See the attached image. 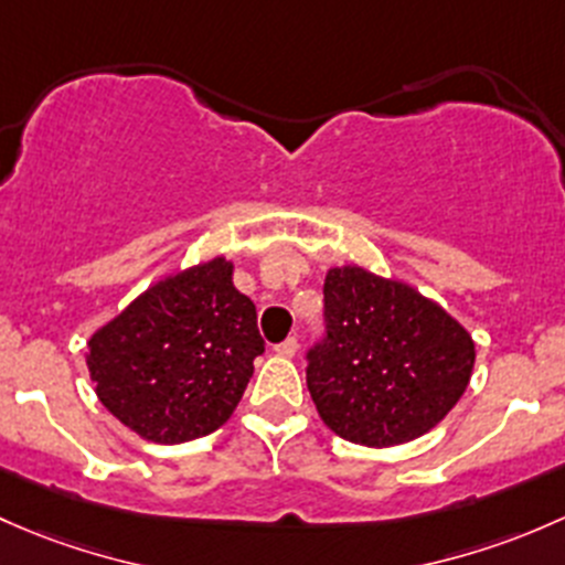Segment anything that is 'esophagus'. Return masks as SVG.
Here are the masks:
<instances>
[{
    "instance_id": "obj_1",
    "label": "esophagus",
    "mask_w": 565,
    "mask_h": 565,
    "mask_svg": "<svg viewBox=\"0 0 565 565\" xmlns=\"http://www.w3.org/2000/svg\"><path fill=\"white\" fill-rule=\"evenodd\" d=\"M275 351L280 353V356H288V359L296 356V351H299V340H296V337H288V340L277 342Z\"/></svg>"
}]
</instances>
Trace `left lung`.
Segmentation results:
<instances>
[{
  "mask_svg": "<svg viewBox=\"0 0 565 565\" xmlns=\"http://www.w3.org/2000/svg\"><path fill=\"white\" fill-rule=\"evenodd\" d=\"M323 337L307 351V388L331 433L399 446L462 397L476 362L468 331L411 285L362 266L329 269Z\"/></svg>",
  "mask_w": 565,
  "mask_h": 565,
  "instance_id": "obj_1",
  "label": "left lung"
}]
</instances>
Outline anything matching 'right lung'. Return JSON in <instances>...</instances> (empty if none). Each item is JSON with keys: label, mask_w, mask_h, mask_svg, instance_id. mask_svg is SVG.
Instances as JSON below:
<instances>
[{"label": "right lung", "mask_w": 565, "mask_h": 565, "mask_svg": "<svg viewBox=\"0 0 565 565\" xmlns=\"http://www.w3.org/2000/svg\"><path fill=\"white\" fill-rule=\"evenodd\" d=\"M225 258L166 277L89 340L100 403L154 444L203 438L228 422L266 348L258 312Z\"/></svg>", "instance_id": "obj_1"}]
</instances>
